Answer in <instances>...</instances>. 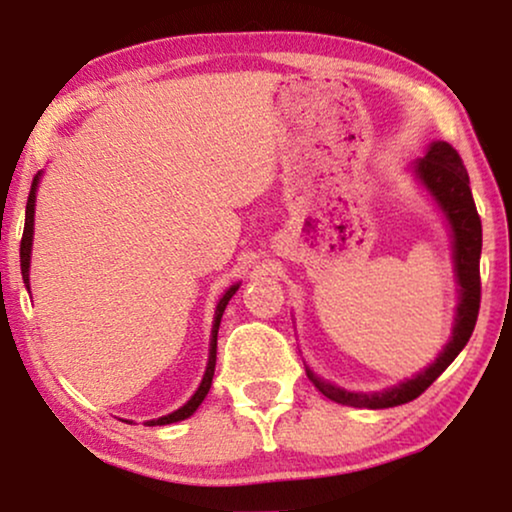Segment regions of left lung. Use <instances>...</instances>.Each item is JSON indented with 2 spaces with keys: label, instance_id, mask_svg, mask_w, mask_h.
Listing matches in <instances>:
<instances>
[{
  "label": "left lung",
  "instance_id": "1",
  "mask_svg": "<svg viewBox=\"0 0 512 512\" xmlns=\"http://www.w3.org/2000/svg\"><path fill=\"white\" fill-rule=\"evenodd\" d=\"M417 177L424 181V186L433 193L438 205L447 214V221L452 226L454 235V268H457V279L461 286V303L457 310V324H454L452 340L440 352L436 361L431 363L424 373H419L412 380L398 384L389 391L380 394H354L340 387H333L305 368L310 382L317 387L326 398L335 403L352 405V408H368L382 410L415 401L422 396L433 382L443 375V370L457 359V354L466 347L468 338L473 335L475 321L480 312V251H482V223L480 214L475 209V200L468 186V172L461 163L459 153L447 142H436L424 158L417 160Z\"/></svg>",
  "mask_w": 512,
  "mask_h": 512
}]
</instances>
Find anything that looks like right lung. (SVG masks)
<instances>
[{
	"label": "right lung",
	"instance_id": "add662e5",
	"mask_svg": "<svg viewBox=\"0 0 512 512\" xmlns=\"http://www.w3.org/2000/svg\"><path fill=\"white\" fill-rule=\"evenodd\" d=\"M37 184H39V174L34 177L32 181V188H30V198H27V207H25V230H23V240H20V270H23V282L27 289H30V254H32V233H34V195H37ZM237 291V286H230L226 291V296L219 300V305H216V317H214V331H212V349H209V363H207V373L202 377V384L200 389L195 391L191 401H188L184 408L174 410L172 415L167 417H160V419H151V422H146L149 426H163V424H172V422H179V419H186L191 417L195 410H198V405L205 401L209 387H212V377H214V366H216V335H219V324H221V317H223V310H226L228 300L233 298V293Z\"/></svg>",
	"mask_w": 512,
	"mask_h": 512
}]
</instances>
